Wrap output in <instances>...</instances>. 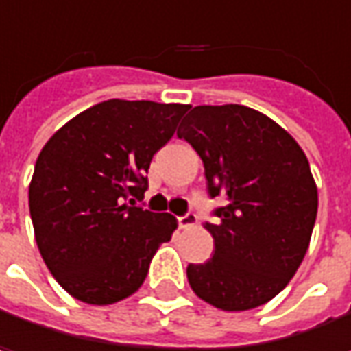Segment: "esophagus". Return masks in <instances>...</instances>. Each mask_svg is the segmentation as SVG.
I'll use <instances>...</instances> for the list:
<instances>
[{
    "instance_id": "1",
    "label": "esophagus",
    "mask_w": 351,
    "mask_h": 351,
    "mask_svg": "<svg viewBox=\"0 0 351 351\" xmlns=\"http://www.w3.org/2000/svg\"><path fill=\"white\" fill-rule=\"evenodd\" d=\"M178 219V228L180 230H186V228H193L195 223H197V215L195 213H184V215H180V217H176Z\"/></svg>"
}]
</instances>
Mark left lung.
<instances>
[{
    "label": "left lung",
    "mask_w": 351,
    "mask_h": 351,
    "mask_svg": "<svg viewBox=\"0 0 351 351\" xmlns=\"http://www.w3.org/2000/svg\"><path fill=\"white\" fill-rule=\"evenodd\" d=\"M178 138L201 156L207 191L226 199L213 223L215 254L189 264L191 289L223 311L274 299L301 266L317 217V186L295 138L245 106H197Z\"/></svg>",
    "instance_id": "left-lung-1"
}]
</instances>
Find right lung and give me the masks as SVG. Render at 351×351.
Here are the masks:
<instances>
[{"mask_svg":"<svg viewBox=\"0 0 351 351\" xmlns=\"http://www.w3.org/2000/svg\"><path fill=\"white\" fill-rule=\"evenodd\" d=\"M189 106L109 99L64 123L42 148L30 182V217L42 260L58 285L89 305L134 295L171 213L140 207L152 156Z\"/></svg>","mask_w":351,"mask_h":351,"instance_id":"add662e5","label":"right lung"}]
</instances>
